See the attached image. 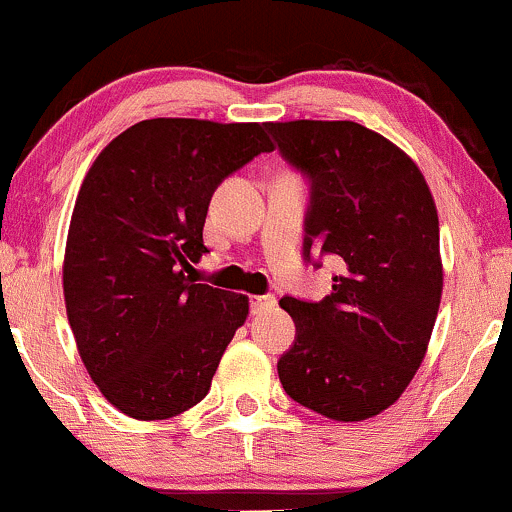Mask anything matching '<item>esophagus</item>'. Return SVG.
Segmentation results:
<instances>
[{
	"label": "esophagus",
	"instance_id": "obj_1",
	"mask_svg": "<svg viewBox=\"0 0 512 512\" xmlns=\"http://www.w3.org/2000/svg\"><path fill=\"white\" fill-rule=\"evenodd\" d=\"M274 306H277V299H274L272 294L252 296V308H255V311H267V308H274Z\"/></svg>",
	"mask_w": 512,
	"mask_h": 512
}]
</instances>
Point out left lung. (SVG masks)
Listing matches in <instances>:
<instances>
[{
	"label": "left lung",
	"mask_w": 512,
	"mask_h": 512,
	"mask_svg": "<svg viewBox=\"0 0 512 512\" xmlns=\"http://www.w3.org/2000/svg\"><path fill=\"white\" fill-rule=\"evenodd\" d=\"M291 165L311 177L303 255L338 257L318 303L284 296L296 340L279 381L330 420L374 418L423 364L442 299L440 221L420 167L355 121L265 123Z\"/></svg>",
	"instance_id": "8db88e82"
}]
</instances>
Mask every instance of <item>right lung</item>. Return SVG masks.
I'll list each match as a JSON object with an SVG mask.
<instances>
[{"instance_id":"1","label":"right lung","mask_w":512,"mask_h":512,"mask_svg":"<svg viewBox=\"0 0 512 512\" xmlns=\"http://www.w3.org/2000/svg\"><path fill=\"white\" fill-rule=\"evenodd\" d=\"M269 150L262 123L148 119L84 174L63 260L67 320L92 381L128 418H174L209 393L250 301L189 272L209 252L213 189Z\"/></svg>"}]
</instances>
